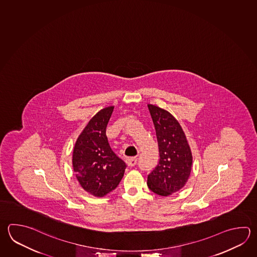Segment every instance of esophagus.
<instances>
[{"instance_id": "34e87169", "label": "esophagus", "mask_w": 257, "mask_h": 257, "mask_svg": "<svg viewBox=\"0 0 257 257\" xmlns=\"http://www.w3.org/2000/svg\"><path fill=\"white\" fill-rule=\"evenodd\" d=\"M126 163L127 164V166L133 167L136 165L137 159L132 157V158H127L126 160Z\"/></svg>"}]
</instances>
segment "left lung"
<instances>
[{"mask_svg": "<svg viewBox=\"0 0 257 257\" xmlns=\"http://www.w3.org/2000/svg\"><path fill=\"white\" fill-rule=\"evenodd\" d=\"M156 130L160 161L148 175L151 191L169 196L185 186L191 175L192 154L185 133L169 111L148 104Z\"/></svg>", "mask_w": 257, "mask_h": 257, "instance_id": "obj_1", "label": "left lung"}]
</instances>
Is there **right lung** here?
I'll return each mask as SVG.
<instances>
[{"instance_id": "obj_1", "label": "right lung", "mask_w": 257, "mask_h": 257, "mask_svg": "<svg viewBox=\"0 0 257 257\" xmlns=\"http://www.w3.org/2000/svg\"><path fill=\"white\" fill-rule=\"evenodd\" d=\"M114 106L102 108L88 121L77 138L72 163L81 187L96 197H104L119 184L126 163L108 144L106 128Z\"/></svg>"}]
</instances>
